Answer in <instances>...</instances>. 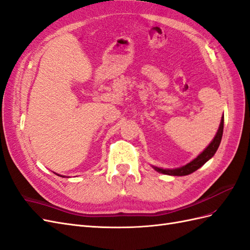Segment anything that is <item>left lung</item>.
<instances>
[{"label":"left lung","mask_w":250,"mask_h":250,"mask_svg":"<svg viewBox=\"0 0 250 250\" xmlns=\"http://www.w3.org/2000/svg\"><path fill=\"white\" fill-rule=\"evenodd\" d=\"M223 130H224V116L221 119L219 130H217L216 135L212 139V142H211L207 148L205 149L196 158H194L193 161L190 162L186 166H183V167L177 168V169H162L157 167H154V169L157 172H161L163 174H168V175H173V176H184V175L193 173L194 171H196L198 168H201L205 163H207L209 159L215 154V152L221 144Z\"/></svg>","instance_id":"8db88e82"}]
</instances>
